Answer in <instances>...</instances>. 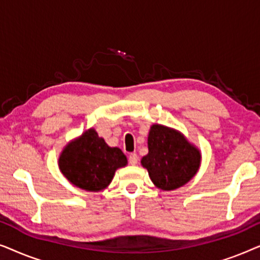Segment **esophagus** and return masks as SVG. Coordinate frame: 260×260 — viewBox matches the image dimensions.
<instances>
[{"instance_id":"1","label":"esophagus","mask_w":260,"mask_h":260,"mask_svg":"<svg viewBox=\"0 0 260 260\" xmlns=\"http://www.w3.org/2000/svg\"><path fill=\"white\" fill-rule=\"evenodd\" d=\"M129 162H130V165L136 166L137 162H138V156H137V154H135V152H133V154H130V155H129Z\"/></svg>"}]
</instances>
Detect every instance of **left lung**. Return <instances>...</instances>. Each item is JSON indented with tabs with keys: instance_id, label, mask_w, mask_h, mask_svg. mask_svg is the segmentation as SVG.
Here are the masks:
<instances>
[{
	"instance_id": "obj_1",
	"label": "left lung",
	"mask_w": 260,
	"mask_h": 260,
	"mask_svg": "<svg viewBox=\"0 0 260 260\" xmlns=\"http://www.w3.org/2000/svg\"><path fill=\"white\" fill-rule=\"evenodd\" d=\"M148 148V155L141 163L159 189L182 187L198 173L200 151L177 131L155 124L149 131Z\"/></svg>"
}]
</instances>
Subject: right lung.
Instances as JSON below:
<instances>
[{"label": "right lung", "mask_w": 260, "mask_h": 260, "mask_svg": "<svg viewBox=\"0 0 260 260\" xmlns=\"http://www.w3.org/2000/svg\"><path fill=\"white\" fill-rule=\"evenodd\" d=\"M126 163V156L120 149L110 148L93 129H90L63 149L59 168L74 186L98 191L108 187L116 170Z\"/></svg>", "instance_id": "right-lung-1"}]
</instances>
